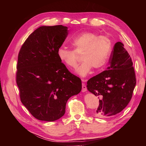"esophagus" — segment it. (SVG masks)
Returning <instances> with one entry per match:
<instances>
[{
    "mask_svg": "<svg viewBox=\"0 0 146 146\" xmlns=\"http://www.w3.org/2000/svg\"><path fill=\"white\" fill-rule=\"evenodd\" d=\"M82 82H85V81H86V80H84V79H82ZM87 91V88H86V85H85V84L84 83H82V92H86Z\"/></svg>",
    "mask_w": 146,
    "mask_h": 146,
    "instance_id": "esophagus-1",
    "label": "esophagus"
}]
</instances>
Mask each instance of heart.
I'll list each match as a JSON object with an SVG mask.
<instances>
[{"label": "heart", "mask_w": 146, "mask_h": 146, "mask_svg": "<svg viewBox=\"0 0 146 146\" xmlns=\"http://www.w3.org/2000/svg\"><path fill=\"white\" fill-rule=\"evenodd\" d=\"M74 50L60 47L57 55L61 62L70 69L77 67L78 55L82 54L83 61L76 69V73L85 77L92 68L101 69L107 64L111 52V41L108 36L94 32H84L78 33L70 41Z\"/></svg>", "instance_id": "obj_1"}]
</instances>
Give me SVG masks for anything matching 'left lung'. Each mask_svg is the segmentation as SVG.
I'll return each mask as SVG.
<instances>
[{
	"mask_svg": "<svg viewBox=\"0 0 146 146\" xmlns=\"http://www.w3.org/2000/svg\"><path fill=\"white\" fill-rule=\"evenodd\" d=\"M121 42L114 46L110 66L87 82V89L99 97L96 116L107 117L120 113L129 104L136 85L133 62Z\"/></svg>",
	"mask_w": 146,
	"mask_h": 146,
	"instance_id": "left-lung-1",
	"label": "left lung"
}]
</instances>
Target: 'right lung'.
I'll use <instances>...</instances> for the list:
<instances>
[{"label":"right lung","mask_w":146,"mask_h":146,"mask_svg":"<svg viewBox=\"0 0 146 146\" xmlns=\"http://www.w3.org/2000/svg\"><path fill=\"white\" fill-rule=\"evenodd\" d=\"M68 29L62 25L39 27L19 53L16 83L21 102L38 120L51 122L62 117L68 100L82 90L80 78L70 73L57 55Z\"/></svg>","instance_id":"right-lung-1"}]
</instances>
